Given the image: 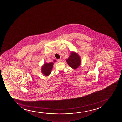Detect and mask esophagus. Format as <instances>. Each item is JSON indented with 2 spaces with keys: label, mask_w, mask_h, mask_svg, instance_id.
Masks as SVG:
<instances>
[{
  "label": "esophagus",
  "mask_w": 122,
  "mask_h": 122,
  "mask_svg": "<svg viewBox=\"0 0 122 122\" xmlns=\"http://www.w3.org/2000/svg\"><path fill=\"white\" fill-rule=\"evenodd\" d=\"M62 59H61V58H60V59H58V62H62Z\"/></svg>",
  "instance_id": "obj_1"
}]
</instances>
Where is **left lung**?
Masks as SVG:
<instances>
[{
    "mask_svg": "<svg viewBox=\"0 0 122 122\" xmlns=\"http://www.w3.org/2000/svg\"><path fill=\"white\" fill-rule=\"evenodd\" d=\"M66 61L68 65L74 69L77 68L81 64V57L75 52H72Z\"/></svg>",
    "mask_w": 122,
    "mask_h": 122,
    "instance_id": "8db88e82",
    "label": "left lung"
}]
</instances>
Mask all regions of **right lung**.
Wrapping results in <instances>:
<instances>
[{
    "mask_svg": "<svg viewBox=\"0 0 122 122\" xmlns=\"http://www.w3.org/2000/svg\"><path fill=\"white\" fill-rule=\"evenodd\" d=\"M56 62L55 60L54 61ZM53 62H50L49 63H44V65L41 67V72L43 74L46 76H48L50 74L51 70L53 68Z\"/></svg>",
    "mask_w": 122,
    "mask_h": 122,
    "instance_id": "right-lung-1",
    "label": "right lung"
}]
</instances>
